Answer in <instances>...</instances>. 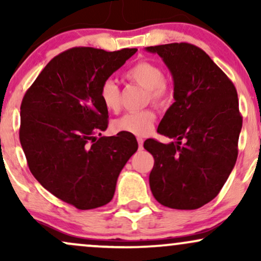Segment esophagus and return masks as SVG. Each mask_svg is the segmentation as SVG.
Listing matches in <instances>:
<instances>
[{"mask_svg":"<svg viewBox=\"0 0 261 261\" xmlns=\"http://www.w3.org/2000/svg\"><path fill=\"white\" fill-rule=\"evenodd\" d=\"M137 142H139V148L142 149L143 148V139H142V137H137Z\"/></svg>","mask_w":261,"mask_h":261,"instance_id":"esophagus-1","label":"esophagus"}]
</instances>
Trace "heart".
Returning <instances> with one entry per match:
<instances>
[{"instance_id": "obj_1", "label": "heart", "mask_w": 261, "mask_h": 261, "mask_svg": "<svg viewBox=\"0 0 261 261\" xmlns=\"http://www.w3.org/2000/svg\"><path fill=\"white\" fill-rule=\"evenodd\" d=\"M131 82L142 86L148 91L149 98L153 103H161L168 97V87L164 81V73L158 65L149 61H140L130 67L125 73ZM99 97L103 106L109 112H118L120 108V88L116 81L108 79L101 83ZM155 114L153 110L146 109L141 112L126 113L114 121L115 131L145 136L153 127Z\"/></svg>"}]
</instances>
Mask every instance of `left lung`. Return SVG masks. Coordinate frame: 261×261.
<instances>
[{
    "label": "left lung",
    "instance_id": "1",
    "mask_svg": "<svg viewBox=\"0 0 261 261\" xmlns=\"http://www.w3.org/2000/svg\"><path fill=\"white\" fill-rule=\"evenodd\" d=\"M158 54L174 81V103L157 133L175 142L148 139L153 155L149 187L167 207L195 210L217 196L234 167L242 130L236 87L200 47L173 43L146 47Z\"/></svg>",
    "mask_w": 261,
    "mask_h": 261
}]
</instances>
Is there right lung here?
Segmentation results:
<instances>
[{"mask_svg":"<svg viewBox=\"0 0 261 261\" xmlns=\"http://www.w3.org/2000/svg\"><path fill=\"white\" fill-rule=\"evenodd\" d=\"M136 51L66 50L23 97L19 140L29 169L47 191L79 210L110 202L121 169L139 147L133 134L101 136L109 116L99 97L101 83Z\"/></svg>","mask_w":261,"mask_h":261,"instance_id":"obj_1","label":"right lung"}]
</instances>
